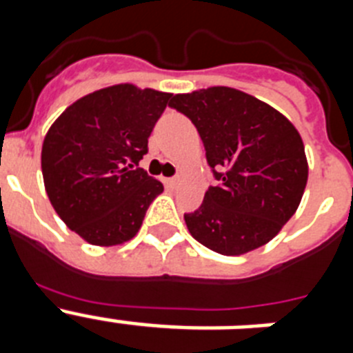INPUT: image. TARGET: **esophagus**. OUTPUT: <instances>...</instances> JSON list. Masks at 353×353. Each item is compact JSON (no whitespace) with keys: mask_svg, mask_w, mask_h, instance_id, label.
I'll list each match as a JSON object with an SVG mask.
<instances>
[{"mask_svg":"<svg viewBox=\"0 0 353 353\" xmlns=\"http://www.w3.org/2000/svg\"><path fill=\"white\" fill-rule=\"evenodd\" d=\"M180 183H182V179H180V176H173V179H168V185H170L171 189H176Z\"/></svg>","mask_w":353,"mask_h":353,"instance_id":"obj_1","label":"esophagus"}]
</instances>
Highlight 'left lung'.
<instances>
[{
  "label": "left lung",
  "mask_w": 353,
  "mask_h": 353,
  "mask_svg": "<svg viewBox=\"0 0 353 353\" xmlns=\"http://www.w3.org/2000/svg\"><path fill=\"white\" fill-rule=\"evenodd\" d=\"M170 105L191 118L215 179L223 180L205 192L194 214L183 215L189 233L224 256L270 242L297 212L307 183L295 125L267 102L230 86L176 93Z\"/></svg>",
  "instance_id": "left-lung-1"
}]
</instances>
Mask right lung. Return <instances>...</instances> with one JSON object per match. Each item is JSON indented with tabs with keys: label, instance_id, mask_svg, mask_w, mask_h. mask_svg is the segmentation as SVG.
Segmentation results:
<instances>
[{
	"label": "right lung",
	"instance_id": "right-lung-1",
	"mask_svg": "<svg viewBox=\"0 0 353 353\" xmlns=\"http://www.w3.org/2000/svg\"><path fill=\"white\" fill-rule=\"evenodd\" d=\"M171 93L120 83L77 99L49 127L42 176L56 214L84 242L121 245L136 236L161 180L136 168Z\"/></svg>",
	"mask_w": 353,
	"mask_h": 353
}]
</instances>
